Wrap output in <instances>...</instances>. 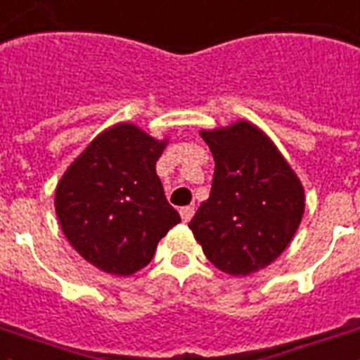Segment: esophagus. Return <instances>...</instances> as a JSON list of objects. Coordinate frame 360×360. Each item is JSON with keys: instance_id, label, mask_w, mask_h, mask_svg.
<instances>
[{"instance_id": "34e87169", "label": "esophagus", "mask_w": 360, "mask_h": 360, "mask_svg": "<svg viewBox=\"0 0 360 360\" xmlns=\"http://www.w3.org/2000/svg\"><path fill=\"white\" fill-rule=\"evenodd\" d=\"M181 219L185 221V223H188L191 221V217L194 215V207L193 206H185V207H181Z\"/></svg>"}]
</instances>
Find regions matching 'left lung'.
<instances>
[{"instance_id":"8db88e82","label":"left lung","mask_w":360,"mask_h":360,"mask_svg":"<svg viewBox=\"0 0 360 360\" xmlns=\"http://www.w3.org/2000/svg\"><path fill=\"white\" fill-rule=\"evenodd\" d=\"M214 154L212 193L188 229L215 267L248 276L288 248L305 212L300 177L267 133L238 120L202 129Z\"/></svg>"}]
</instances>
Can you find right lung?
Returning a JSON list of instances; mask_svg holds the SVG:
<instances>
[{
  "label": "right lung",
  "mask_w": 360,
  "mask_h": 360,
  "mask_svg": "<svg viewBox=\"0 0 360 360\" xmlns=\"http://www.w3.org/2000/svg\"><path fill=\"white\" fill-rule=\"evenodd\" d=\"M166 145L120 122L98 133L57 183L55 212L66 240L103 273L129 276L146 267L181 221L156 175Z\"/></svg>",
  "instance_id": "1"
}]
</instances>
